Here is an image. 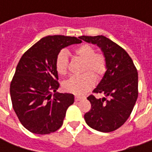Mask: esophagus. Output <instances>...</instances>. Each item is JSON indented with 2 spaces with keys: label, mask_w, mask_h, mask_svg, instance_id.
I'll return each mask as SVG.
<instances>
[{
  "label": "esophagus",
  "mask_w": 152,
  "mask_h": 152,
  "mask_svg": "<svg viewBox=\"0 0 152 152\" xmlns=\"http://www.w3.org/2000/svg\"><path fill=\"white\" fill-rule=\"evenodd\" d=\"M84 99V97H80V96H76L75 97V100H76V102L77 101H80V100H82Z\"/></svg>",
  "instance_id": "1"
}]
</instances>
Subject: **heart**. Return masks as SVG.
<instances>
[{
  "mask_svg": "<svg viewBox=\"0 0 152 152\" xmlns=\"http://www.w3.org/2000/svg\"><path fill=\"white\" fill-rule=\"evenodd\" d=\"M74 53L85 61L83 71H90L82 75L73 76L64 83L66 91L82 95L89 91L95 83V74L98 78L102 77L107 72V64L105 55L102 53H95V49L88 44H84L76 48ZM56 70L60 75H65L68 71V57L66 52L58 53L55 62Z\"/></svg>",
  "mask_w": 152,
  "mask_h": 152,
  "instance_id": "heart-1",
  "label": "heart"
}]
</instances>
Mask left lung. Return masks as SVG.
Masks as SVG:
<instances>
[{"mask_svg": "<svg viewBox=\"0 0 152 152\" xmlns=\"http://www.w3.org/2000/svg\"><path fill=\"white\" fill-rule=\"evenodd\" d=\"M88 43L97 45L105 55L107 69L94 93L106 97L87 99L91 109L85 114L87 124L95 130L109 133L124 124L134 109L138 95V76L134 62L125 50L104 36L80 37Z\"/></svg>", "mask_w": 152, "mask_h": 152, "instance_id": "1", "label": "left lung"}]
</instances>
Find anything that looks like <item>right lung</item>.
<instances>
[{"label":"right lung","mask_w":152,"mask_h":152,"mask_svg":"<svg viewBox=\"0 0 152 152\" xmlns=\"http://www.w3.org/2000/svg\"><path fill=\"white\" fill-rule=\"evenodd\" d=\"M79 43L81 40L75 37L48 36L33 45L19 60L10 83V98L19 121L31 133L48 134L63 125L74 95L56 93L59 83L55 62L62 49Z\"/></svg>","instance_id":"1"}]
</instances>
